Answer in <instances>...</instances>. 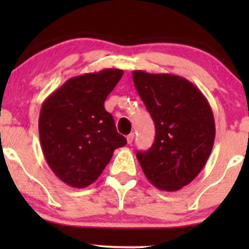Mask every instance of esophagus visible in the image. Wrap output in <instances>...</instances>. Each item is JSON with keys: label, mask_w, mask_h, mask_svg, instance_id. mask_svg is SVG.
Here are the masks:
<instances>
[{"label": "esophagus", "mask_w": 249, "mask_h": 249, "mask_svg": "<svg viewBox=\"0 0 249 249\" xmlns=\"http://www.w3.org/2000/svg\"><path fill=\"white\" fill-rule=\"evenodd\" d=\"M133 139H134V134H133V133H130V134H128V136L126 137L127 144H132Z\"/></svg>", "instance_id": "34e87169"}]
</instances>
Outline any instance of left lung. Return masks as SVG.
Masks as SVG:
<instances>
[{
    "label": "left lung",
    "instance_id": "obj_1",
    "mask_svg": "<svg viewBox=\"0 0 249 249\" xmlns=\"http://www.w3.org/2000/svg\"><path fill=\"white\" fill-rule=\"evenodd\" d=\"M132 78L156 127L152 146L138 151L137 159L151 184L178 191L198 176L212 151V108L201 91L180 76L136 70Z\"/></svg>",
    "mask_w": 249,
    "mask_h": 249
}]
</instances>
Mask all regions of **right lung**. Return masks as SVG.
<instances>
[{
  "mask_svg": "<svg viewBox=\"0 0 249 249\" xmlns=\"http://www.w3.org/2000/svg\"><path fill=\"white\" fill-rule=\"evenodd\" d=\"M124 71L105 69L68 79L45 99L39 141L53 172L71 187L96 181L116 148L126 145L104 102Z\"/></svg>",
  "mask_w": 249,
  "mask_h": 249,
  "instance_id": "1",
  "label": "right lung"
}]
</instances>
